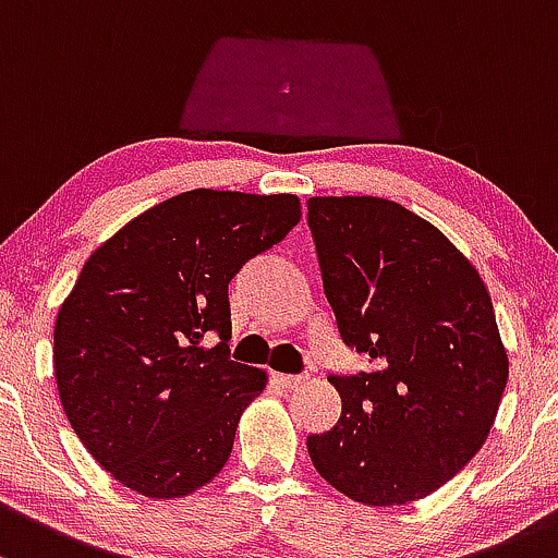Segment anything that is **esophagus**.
<instances>
[{
	"instance_id": "esophagus-1",
	"label": "esophagus",
	"mask_w": 558,
	"mask_h": 558,
	"mask_svg": "<svg viewBox=\"0 0 558 558\" xmlns=\"http://www.w3.org/2000/svg\"><path fill=\"white\" fill-rule=\"evenodd\" d=\"M275 383L286 387V390H296V387L307 383V377H302V374H275Z\"/></svg>"
}]
</instances>
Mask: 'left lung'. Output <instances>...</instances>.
I'll use <instances>...</instances> for the list:
<instances>
[{"instance_id":"8db88e82","label":"left lung","mask_w":558,"mask_h":558,"mask_svg":"<svg viewBox=\"0 0 558 558\" xmlns=\"http://www.w3.org/2000/svg\"><path fill=\"white\" fill-rule=\"evenodd\" d=\"M344 344L372 366L328 377L342 414L307 438L315 471L363 506L433 495L484 447L508 353L489 291L438 227L383 197H310Z\"/></svg>"}]
</instances>
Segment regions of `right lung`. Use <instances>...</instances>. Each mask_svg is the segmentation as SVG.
I'll return each instance as SVG.
<instances>
[{
    "mask_svg": "<svg viewBox=\"0 0 558 558\" xmlns=\"http://www.w3.org/2000/svg\"><path fill=\"white\" fill-rule=\"evenodd\" d=\"M299 219L296 195L192 190L85 262L58 310L52 366L69 425L122 486L173 500L230 460L240 414L267 387L264 368L230 361V280Z\"/></svg>",
    "mask_w": 558,
    "mask_h": 558,
    "instance_id": "right-lung-1",
    "label": "right lung"
}]
</instances>
